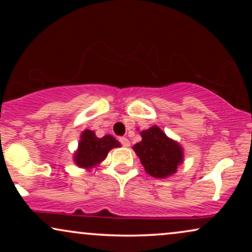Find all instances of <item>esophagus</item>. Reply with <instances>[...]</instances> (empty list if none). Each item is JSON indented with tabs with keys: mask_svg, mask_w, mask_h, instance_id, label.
Returning <instances> with one entry per match:
<instances>
[{
	"mask_svg": "<svg viewBox=\"0 0 252 252\" xmlns=\"http://www.w3.org/2000/svg\"><path fill=\"white\" fill-rule=\"evenodd\" d=\"M119 141H120V143H122L124 147H129L130 142H129V140L127 139V137H120Z\"/></svg>",
	"mask_w": 252,
	"mask_h": 252,
	"instance_id": "1",
	"label": "esophagus"
}]
</instances>
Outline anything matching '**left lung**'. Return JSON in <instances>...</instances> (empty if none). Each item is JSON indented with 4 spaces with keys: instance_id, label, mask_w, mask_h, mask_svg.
<instances>
[{
    "instance_id": "obj_1",
    "label": "left lung",
    "mask_w": 252,
    "mask_h": 252,
    "mask_svg": "<svg viewBox=\"0 0 252 252\" xmlns=\"http://www.w3.org/2000/svg\"><path fill=\"white\" fill-rule=\"evenodd\" d=\"M140 134L142 141L134 144L133 150L140 157L147 173L161 179L173 175L184 161V150L180 144L156 125Z\"/></svg>"
}]
</instances>
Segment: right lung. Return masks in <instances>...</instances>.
<instances>
[{
    "instance_id": "1",
    "label": "right lung",
    "mask_w": 252,
    "mask_h": 252,
    "mask_svg": "<svg viewBox=\"0 0 252 252\" xmlns=\"http://www.w3.org/2000/svg\"><path fill=\"white\" fill-rule=\"evenodd\" d=\"M118 147L120 143L112 135L108 134L99 139L93 130L85 129L74 154V163L82 168L95 167L105 159L110 150Z\"/></svg>"
}]
</instances>
